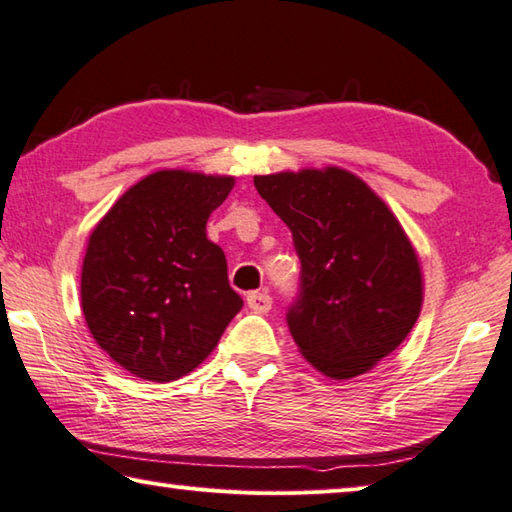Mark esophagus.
<instances>
[{"instance_id": "obj_1", "label": "esophagus", "mask_w": 512, "mask_h": 512, "mask_svg": "<svg viewBox=\"0 0 512 512\" xmlns=\"http://www.w3.org/2000/svg\"><path fill=\"white\" fill-rule=\"evenodd\" d=\"M248 301V308L257 312V314H266L270 308H273V297L268 295L266 290L262 292H250V295L246 297Z\"/></svg>"}]
</instances>
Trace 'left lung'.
<instances>
[{
	"label": "left lung",
	"mask_w": 512,
	"mask_h": 512,
	"mask_svg": "<svg viewBox=\"0 0 512 512\" xmlns=\"http://www.w3.org/2000/svg\"><path fill=\"white\" fill-rule=\"evenodd\" d=\"M292 233L299 295L286 321L321 374H365L407 339L422 308L416 250L387 204L354 173L325 167L255 176Z\"/></svg>",
	"instance_id": "obj_1"
}]
</instances>
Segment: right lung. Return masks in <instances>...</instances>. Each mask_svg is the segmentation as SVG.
<instances>
[{
	"instance_id": "obj_1",
	"label": "right lung",
	"mask_w": 512,
	"mask_h": 512,
	"mask_svg": "<svg viewBox=\"0 0 512 512\" xmlns=\"http://www.w3.org/2000/svg\"><path fill=\"white\" fill-rule=\"evenodd\" d=\"M235 178L165 169L136 182L90 235L85 323L129 374L171 383L209 356L242 310L206 220Z\"/></svg>"
}]
</instances>
